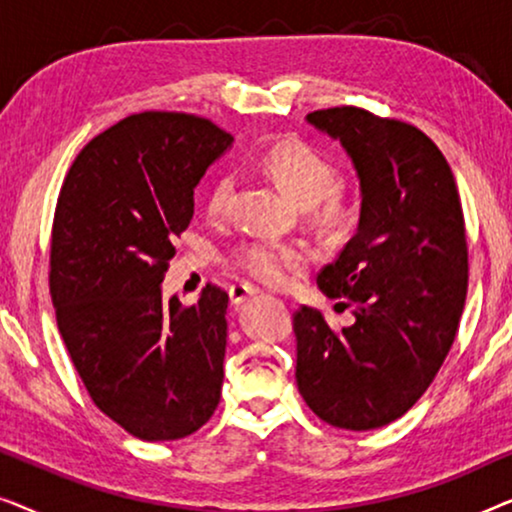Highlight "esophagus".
<instances>
[{"mask_svg": "<svg viewBox=\"0 0 512 512\" xmlns=\"http://www.w3.org/2000/svg\"><path fill=\"white\" fill-rule=\"evenodd\" d=\"M256 289L251 284H233L230 286V303L242 305L249 296H254Z\"/></svg>", "mask_w": 512, "mask_h": 512, "instance_id": "esophagus-1", "label": "esophagus"}]
</instances>
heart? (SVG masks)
<instances>
[{"label":"heart","instance_id":"b5f03b06","mask_svg":"<svg viewBox=\"0 0 512 512\" xmlns=\"http://www.w3.org/2000/svg\"><path fill=\"white\" fill-rule=\"evenodd\" d=\"M263 167L298 205H319V216H324L328 221L338 219L345 212L331 193L335 181H338V172H335L331 160L314 146L296 142V139L279 142L265 153ZM230 193H233V177L223 174L209 188L207 212L219 216L228 205ZM305 261L307 254L296 244L272 240L242 242L233 251V263L237 268L263 284H284L291 272L298 270Z\"/></svg>","mask_w":512,"mask_h":512}]
</instances>
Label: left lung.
<instances>
[{
	"label": "left lung",
	"instance_id": "1",
	"mask_svg": "<svg viewBox=\"0 0 512 512\" xmlns=\"http://www.w3.org/2000/svg\"><path fill=\"white\" fill-rule=\"evenodd\" d=\"M338 139L359 177L352 240L317 284L352 307L342 331L303 305L293 314L296 382L319 419L347 431L380 429L429 389L457 335L468 289L464 212L436 144L394 118L333 107L307 114Z\"/></svg>",
	"mask_w": 512,
	"mask_h": 512
}]
</instances>
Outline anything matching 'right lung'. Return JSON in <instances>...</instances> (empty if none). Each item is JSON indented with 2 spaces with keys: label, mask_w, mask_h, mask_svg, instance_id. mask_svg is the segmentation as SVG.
I'll list each match as a JSON object with an SVG mask.
<instances>
[{
  "label": "right lung",
  "mask_w": 512,
  "mask_h": 512,
  "mask_svg": "<svg viewBox=\"0 0 512 512\" xmlns=\"http://www.w3.org/2000/svg\"><path fill=\"white\" fill-rule=\"evenodd\" d=\"M230 144L207 118L132 114L83 146L55 207L60 335L93 403L146 443L191 436L221 398L228 293L165 303L163 279L195 186Z\"/></svg>",
  "instance_id": "1"
}]
</instances>
